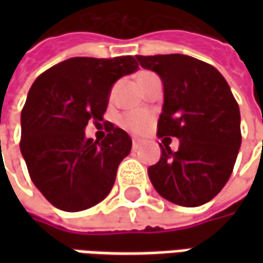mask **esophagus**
I'll return each instance as SVG.
<instances>
[{
    "mask_svg": "<svg viewBox=\"0 0 263 263\" xmlns=\"http://www.w3.org/2000/svg\"><path fill=\"white\" fill-rule=\"evenodd\" d=\"M141 145H142V141H141V139H132V148L134 149H138Z\"/></svg>",
    "mask_w": 263,
    "mask_h": 263,
    "instance_id": "34e87169",
    "label": "esophagus"
}]
</instances>
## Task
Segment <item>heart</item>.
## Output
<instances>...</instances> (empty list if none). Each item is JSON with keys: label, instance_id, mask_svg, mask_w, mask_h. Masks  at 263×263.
Here are the masks:
<instances>
[{"label": "heart", "instance_id": "obj_1", "mask_svg": "<svg viewBox=\"0 0 263 263\" xmlns=\"http://www.w3.org/2000/svg\"><path fill=\"white\" fill-rule=\"evenodd\" d=\"M146 74H151V73H143L141 74V77ZM152 122H154V115L146 109H132V111H128L125 114L121 115L120 118V125L125 128L126 131L137 134V135H141L143 132L148 131Z\"/></svg>", "mask_w": 263, "mask_h": 263}]
</instances>
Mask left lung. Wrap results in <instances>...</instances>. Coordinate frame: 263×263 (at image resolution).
Segmentation results:
<instances>
[{
	"label": "left lung",
	"instance_id": "left-lung-1",
	"mask_svg": "<svg viewBox=\"0 0 263 263\" xmlns=\"http://www.w3.org/2000/svg\"><path fill=\"white\" fill-rule=\"evenodd\" d=\"M143 69L163 81L165 103L158 137L179 138V151L160 145L149 166L156 192L184 207L205 204L231 176L241 146V115L231 88L214 66L187 54H137Z\"/></svg>",
	"mask_w": 263,
	"mask_h": 263
}]
</instances>
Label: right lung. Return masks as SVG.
I'll return each instance as SVG.
<instances>
[{"label":"right lung","mask_w":263,"mask_h":263,"mask_svg":"<svg viewBox=\"0 0 263 263\" xmlns=\"http://www.w3.org/2000/svg\"><path fill=\"white\" fill-rule=\"evenodd\" d=\"M138 69L132 56L71 58L33 81L21 112L20 146L32 182L54 207L81 211L111 192L131 138L108 121L101 142L86 138L84 128L103 121L112 84Z\"/></svg>","instance_id":"right-lung-1"}]
</instances>
